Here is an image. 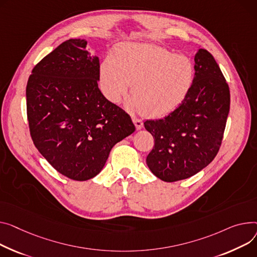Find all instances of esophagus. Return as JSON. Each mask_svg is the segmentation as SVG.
Returning <instances> with one entry per match:
<instances>
[{"label":"esophagus","mask_w":257,"mask_h":257,"mask_svg":"<svg viewBox=\"0 0 257 257\" xmlns=\"http://www.w3.org/2000/svg\"><path fill=\"white\" fill-rule=\"evenodd\" d=\"M132 121H133V123H134V125H135V127L138 130H141L144 127V123H143L142 119H140L138 117H132Z\"/></svg>","instance_id":"34e87169"}]
</instances>
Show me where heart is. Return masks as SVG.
<instances>
[{"instance_id":"obj_1","label":"heart","mask_w":257,"mask_h":257,"mask_svg":"<svg viewBox=\"0 0 257 257\" xmlns=\"http://www.w3.org/2000/svg\"><path fill=\"white\" fill-rule=\"evenodd\" d=\"M194 80L195 66L189 57L152 44H123L100 67V84L105 97L116 103L132 85V106L150 116L176 109Z\"/></svg>"}]
</instances>
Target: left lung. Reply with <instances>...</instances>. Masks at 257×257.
<instances>
[{
	"mask_svg": "<svg viewBox=\"0 0 257 257\" xmlns=\"http://www.w3.org/2000/svg\"><path fill=\"white\" fill-rule=\"evenodd\" d=\"M195 80L182 103L160 119H147L154 138L147 157L151 172L164 182L190 178L209 165L220 149L229 112L228 84L214 57L198 49Z\"/></svg>",
	"mask_w": 257,
	"mask_h": 257,
	"instance_id": "left-lung-1",
	"label": "left lung"
}]
</instances>
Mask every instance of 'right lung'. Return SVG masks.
I'll return each instance as SVG.
<instances>
[{
	"label": "right lung",
	"instance_id": "1",
	"mask_svg": "<svg viewBox=\"0 0 257 257\" xmlns=\"http://www.w3.org/2000/svg\"><path fill=\"white\" fill-rule=\"evenodd\" d=\"M84 39L44 57L27 83L31 138L57 172L74 181L96 177L112 147L135 131L130 115L98 88L100 63Z\"/></svg>",
	"mask_w": 257,
	"mask_h": 257
}]
</instances>
